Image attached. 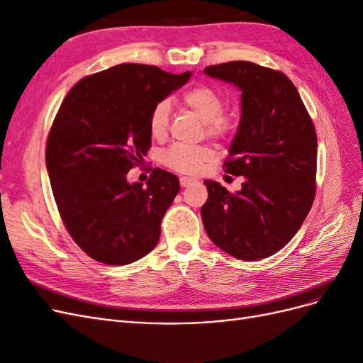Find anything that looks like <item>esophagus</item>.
I'll return each mask as SVG.
<instances>
[{
  "instance_id": "1",
  "label": "esophagus",
  "mask_w": 363,
  "mask_h": 363,
  "mask_svg": "<svg viewBox=\"0 0 363 363\" xmlns=\"http://www.w3.org/2000/svg\"><path fill=\"white\" fill-rule=\"evenodd\" d=\"M195 180L191 179V177H180V184L183 186V188H186V186H191Z\"/></svg>"
}]
</instances>
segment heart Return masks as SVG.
Returning <instances> with one entry per match:
<instances>
[{
	"label": "heart",
	"instance_id": "b5f03b06",
	"mask_svg": "<svg viewBox=\"0 0 363 363\" xmlns=\"http://www.w3.org/2000/svg\"><path fill=\"white\" fill-rule=\"evenodd\" d=\"M186 107L199 115L206 125V131L212 136H225L235 127V119L223 113L224 100L215 89L208 86H196L186 91L183 95ZM148 125L151 135L156 139L164 138L169 125V103L159 101L151 108ZM215 156L212 148L208 147H191L184 144H172L162 151V162L168 168L182 174H199L203 164Z\"/></svg>",
	"mask_w": 363,
	"mask_h": 363
}]
</instances>
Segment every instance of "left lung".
<instances>
[{"label": "left lung", "instance_id": "8db88e82", "mask_svg": "<svg viewBox=\"0 0 363 363\" xmlns=\"http://www.w3.org/2000/svg\"><path fill=\"white\" fill-rule=\"evenodd\" d=\"M204 74L242 92L239 127L224 164L225 172L245 177L235 194L204 180L206 233L239 260L269 257L298 232L315 199L313 123L296 87L280 71L228 62L207 67Z\"/></svg>", "mask_w": 363, "mask_h": 363}]
</instances>
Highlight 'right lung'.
Here are the masks:
<instances>
[{
    "label": "right lung",
    "mask_w": 363,
    "mask_h": 363,
    "mask_svg": "<svg viewBox=\"0 0 363 363\" xmlns=\"http://www.w3.org/2000/svg\"><path fill=\"white\" fill-rule=\"evenodd\" d=\"M192 72L123 63L87 75L65 96L47 140V169L62 221L87 256L128 265L155 248L179 179L152 169L147 186L128 183L151 147V108Z\"/></svg>",
    "instance_id": "1"
}]
</instances>
